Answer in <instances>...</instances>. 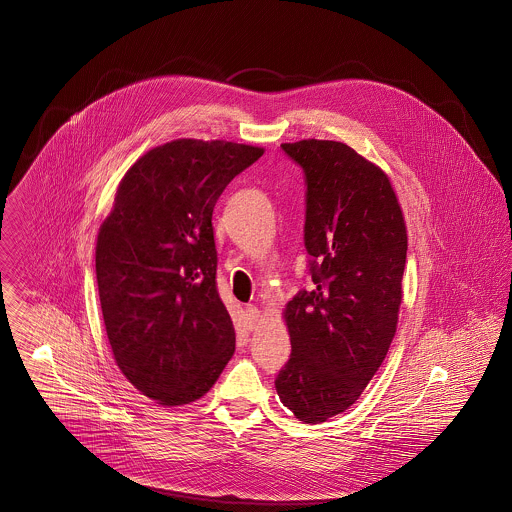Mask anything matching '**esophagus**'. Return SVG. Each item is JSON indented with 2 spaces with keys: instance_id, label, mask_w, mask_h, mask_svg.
Listing matches in <instances>:
<instances>
[{
  "instance_id": "1",
  "label": "esophagus",
  "mask_w": 512,
  "mask_h": 512,
  "mask_svg": "<svg viewBox=\"0 0 512 512\" xmlns=\"http://www.w3.org/2000/svg\"><path fill=\"white\" fill-rule=\"evenodd\" d=\"M245 319H247L249 329H255L259 325V321H261V312L255 306H247L245 308Z\"/></svg>"
}]
</instances>
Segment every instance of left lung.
<instances>
[{
    "mask_svg": "<svg viewBox=\"0 0 512 512\" xmlns=\"http://www.w3.org/2000/svg\"><path fill=\"white\" fill-rule=\"evenodd\" d=\"M280 148L306 177L314 288L286 304L292 354L275 386L296 419L315 425L349 409L388 354L407 230L388 175L347 144L312 138Z\"/></svg>",
    "mask_w": 512,
    "mask_h": 512,
    "instance_id": "left-lung-1",
    "label": "left lung"
}]
</instances>
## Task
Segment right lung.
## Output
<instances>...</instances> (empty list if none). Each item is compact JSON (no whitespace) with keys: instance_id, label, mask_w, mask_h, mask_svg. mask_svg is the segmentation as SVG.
Instances as JSON below:
<instances>
[{"instance_id":"obj_1","label":"right lung","mask_w":512,"mask_h":512,"mask_svg":"<svg viewBox=\"0 0 512 512\" xmlns=\"http://www.w3.org/2000/svg\"><path fill=\"white\" fill-rule=\"evenodd\" d=\"M263 148L173 140L138 159L99 228L95 273L107 337L128 382L159 405L206 394L236 351L216 288L212 212Z\"/></svg>"}]
</instances>
